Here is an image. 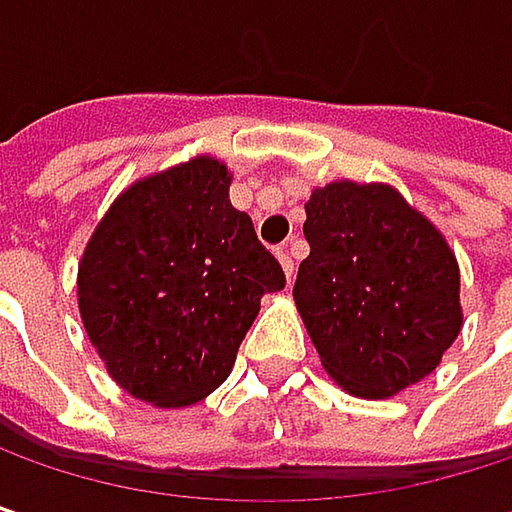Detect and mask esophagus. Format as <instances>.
<instances>
[{"mask_svg": "<svg viewBox=\"0 0 512 512\" xmlns=\"http://www.w3.org/2000/svg\"><path fill=\"white\" fill-rule=\"evenodd\" d=\"M275 255H278L281 266H284V275H287V278H293V272H296V263H293L290 249H287V246H281V249H275Z\"/></svg>", "mask_w": 512, "mask_h": 512, "instance_id": "34e87169", "label": "esophagus"}]
</instances>
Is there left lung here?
I'll return each mask as SVG.
<instances>
[{"label": "left lung", "instance_id": "8db88e82", "mask_svg": "<svg viewBox=\"0 0 512 512\" xmlns=\"http://www.w3.org/2000/svg\"><path fill=\"white\" fill-rule=\"evenodd\" d=\"M293 299L326 373L382 400L430 376L462 329L460 266L388 183L338 180L305 204Z\"/></svg>", "mask_w": 512, "mask_h": 512}]
</instances>
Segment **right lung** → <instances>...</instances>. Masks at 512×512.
<instances>
[{
	"label": "right lung",
	"mask_w": 512,
	"mask_h": 512,
	"mask_svg": "<svg viewBox=\"0 0 512 512\" xmlns=\"http://www.w3.org/2000/svg\"><path fill=\"white\" fill-rule=\"evenodd\" d=\"M228 165L195 156L136 180L94 228L79 260L82 326L109 376L162 409L216 391L281 263L231 207Z\"/></svg>",
	"instance_id": "obj_1"
}]
</instances>
